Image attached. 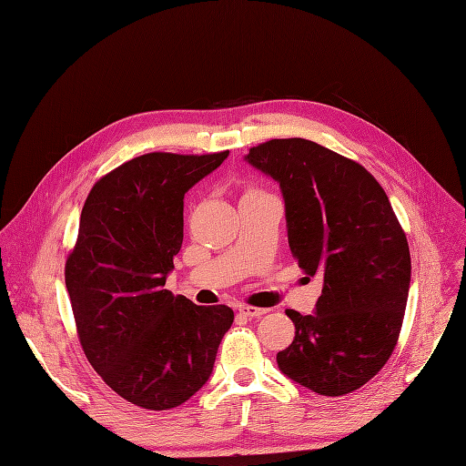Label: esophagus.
Returning a JSON list of instances; mask_svg holds the SVG:
<instances>
[{
  "instance_id": "obj_1",
  "label": "esophagus",
  "mask_w": 466,
  "mask_h": 466,
  "mask_svg": "<svg viewBox=\"0 0 466 466\" xmlns=\"http://www.w3.org/2000/svg\"><path fill=\"white\" fill-rule=\"evenodd\" d=\"M239 313H242L244 317H249V319H259V317H263V315H267V313H268V309L242 305V307H239Z\"/></svg>"
}]
</instances>
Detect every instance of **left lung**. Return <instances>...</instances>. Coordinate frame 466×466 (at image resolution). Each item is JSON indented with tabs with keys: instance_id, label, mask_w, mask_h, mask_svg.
Here are the masks:
<instances>
[{
	"instance_id": "1",
	"label": "left lung",
	"mask_w": 466,
	"mask_h": 466,
	"mask_svg": "<svg viewBox=\"0 0 466 466\" xmlns=\"http://www.w3.org/2000/svg\"><path fill=\"white\" fill-rule=\"evenodd\" d=\"M280 184L288 244L322 279L315 313L288 309L296 338L279 369L319 395L367 384L398 343L410 255L382 186L359 163L303 137L255 146L244 157Z\"/></svg>"
}]
</instances>
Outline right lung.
<instances>
[{
    "label": "right lung",
    "instance_id": "obj_1",
    "mask_svg": "<svg viewBox=\"0 0 466 466\" xmlns=\"http://www.w3.org/2000/svg\"><path fill=\"white\" fill-rule=\"evenodd\" d=\"M227 157L140 155L96 182L82 207L65 267L78 338L103 382L137 407L165 410L192 398L234 322L227 305L165 289L184 239V196Z\"/></svg>",
    "mask_w": 466,
    "mask_h": 466
}]
</instances>
